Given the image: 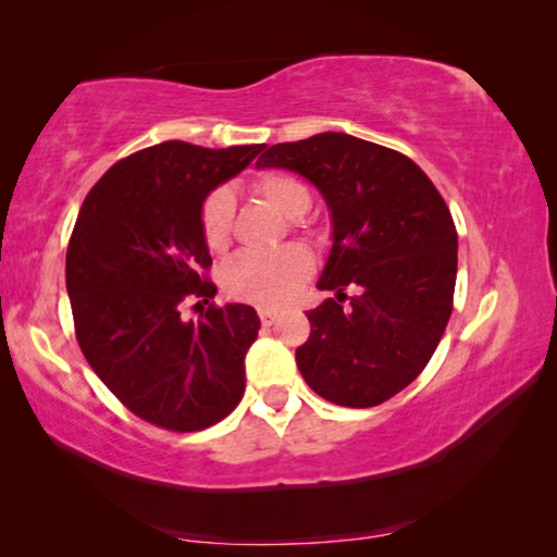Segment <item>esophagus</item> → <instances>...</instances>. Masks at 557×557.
<instances>
[{
	"label": "esophagus",
	"instance_id": "34e87169",
	"mask_svg": "<svg viewBox=\"0 0 557 557\" xmlns=\"http://www.w3.org/2000/svg\"><path fill=\"white\" fill-rule=\"evenodd\" d=\"M258 317H261V322L265 326H271L278 319V311L276 309H269V307H261V309H258Z\"/></svg>",
	"mask_w": 557,
	"mask_h": 557
}]
</instances>
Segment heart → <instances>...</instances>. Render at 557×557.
I'll use <instances>...</instances> for the list:
<instances>
[{
  "label": "heart",
  "mask_w": 557,
  "mask_h": 557,
  "mask_svg": "<svg viewBox=\"0 0 557 557\" xmlns=\"http://www.w3.org/2000/svg\"><path fill=\"white\" fill-rule=\"evenodd\" d=\"M253 193L288 220H299L311 205V193L288 172H263L253 180ZM235 200L225 187L212 189L200 205V233L210 250H225L233 233ZM311 273V256L301 246L273 253H240L223 271V288L233 299L256 307H281L294 299Z\"/></svg>",
  "instance_id": "obj_1"
}]
</instances>
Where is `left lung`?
<instances>
[{"label":"left lung","instance_id":"1","mask_svg":"<svg viewBox=\"0 0 557 557\" xmlns=\"http://www.w3.org/2000/svg\"><path fill=\"white\" fill-rule=\"evenodd\" d=\"M256 166L307 177L332 218L317 286L334 299L307 314L299 372L324 400L380 406L421 375L451 317L459 238L444 197L406 154L339 132L273 144Z\"/></svg>","mask_w":557,"mask_h":557}]
</instances>
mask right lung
Wrapping results in <instances>:
<instances>
[{
    "instance_id": "add662e5",
    "label": "right lung",
    "mask_w": 557,
    "mask_h": 557,
    "mask_svg": "<svg viewBox=\"0 0 557 557\" xmlns=\"http://www.w3.org/2000/svg\"><path fill=\"white\" fill-rule=\"evenodd\" d=\"M265 144L205 149L162 141L121 159L96 182L65 256L75 337L103 385L144 421L202 431L246 391V352L261 319L248 304L180 317L189 296L212 299L200 205L246 170Z\"/></svg>"
}]
</instances>
